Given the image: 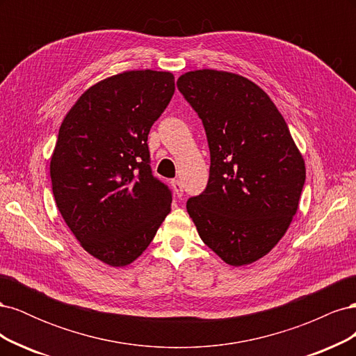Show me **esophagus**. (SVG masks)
Masks as SVG:
<instances>
[{
    "instance_id": "obj_1",
    "label": "esophagus",
    "mask_w": 356,
    "mask_h": 356,
    "mask_svg": "<svg viewBox=\"0 0 356 356\" xmlns=\"http://www.w3.org/2000/svg\"><path fill=\"white\" fill-rule=\"evenodd\" d=\"M170 184H172V187H174L175 195H177L178 197H181L182 195H184V190H182V182H181L179 179H172Z\"/></svg>"
}]
</instances>
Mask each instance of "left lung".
Returning <instances> with one entry per match:
<instances>
[{"mask_svg": "<svg viewBox=\"0 0 356 356\" xmlns=\"http://www.w3.org/2000/svg\"><path fill=\"white\" fill-rule=\"evenodd\" d=\"M178 90L207 132L208 186L187 200L202 241L230 266L260 260L298 209L305 160L268 95L242 75L199 70Z\"/></svg>", "mask_w": 356, "mask_h": 356, "instance_id": "8db88e82", "label": "left lung"}]
</instances>
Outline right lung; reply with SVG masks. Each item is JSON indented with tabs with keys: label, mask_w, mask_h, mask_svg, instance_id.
Instances as JSON below:
<instances>
[{
	"label": "right lung",
	"mask_w": 356,
	"mask_h": 356,
	"mask_svg": "<svg viewBox=\"0 0 356 356\" xmlns=\"http://www.w3.org/2000/svg\"><path fill=\"white\" fill-rule=\"evenodd\" d=\"M174 92L170 72L126 71L86 90L60 124L53 196L75 239L105 264L135 261L170 211L147 141Z\"/></svg>",
	"instance_id": "add662e5"
}]
</instances>
